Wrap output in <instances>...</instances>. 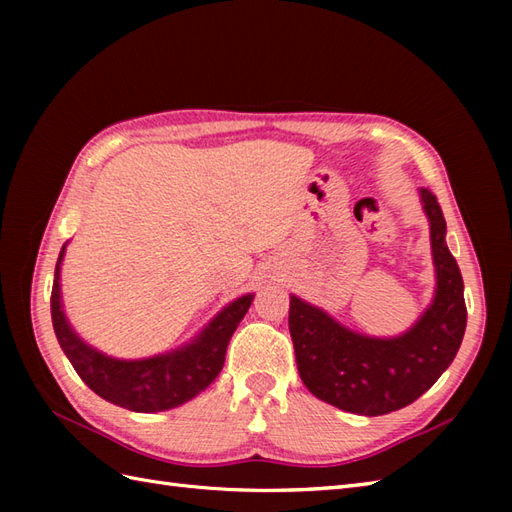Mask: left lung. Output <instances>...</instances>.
Masks as SVG:
<instances>
[{
  "mask_svg": "<svg viewBox=\"0 0 512 512\" xmlns=\"http://www.w3.org/2000/svg\"><path fill=\"white\" fill-rule=\"evenodd\" d=\"M420 195L431 222L438 290L433 306L407 334L369 339L290 299L288 325L303 385L319 400L358 416H383L418 400L453 363L466 330L462 273L444 244L447 222L436 195L429 189Z\"/></svg>",
  "mask_w": 512,
  "mask_h": 512,
  "instance_id": "obj_1",
  "label": "left lung"
}]
</instances>
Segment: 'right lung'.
<instances>
[{"label":"right lung","instance_id":"obj_1","mask_svg":"<svg viewBox=\"0 0 512 512\" xmlns=\"http://www.w3.org/2000/svg\"><path fill=\"white\" fill-rule=\"evenodd\" d=\"M63 250L65 246L61 248L57 268H54L50 297L52 325L61 350L94 394L129 411L149 413L178 407L213 383L224 367L228 341L248 312L253 295L237 299L224 308L198 336V341L184 350L145 358V361H116V358H107L79 341V336L70 330L63 317L59 299V266Z\"/></svg>","mask_w":512,"mask_h":512}]
</instances>
